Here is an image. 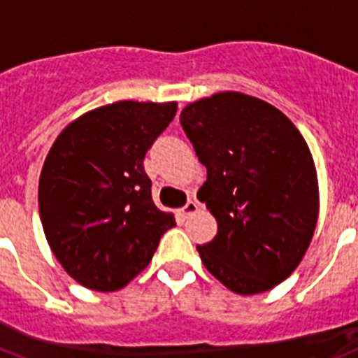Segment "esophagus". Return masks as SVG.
I'll return each instance as SVG.
<instances>
[{"mask_svg":"<svg viewBox=\"0 0 358 358\" xmlns=\"http://www.w3.org/2000/svg\"><path fill=\"white\" fill-rule=\"evenodd\" d=\"M198 209H200V206H198V202H194V200H189V202L185 203V206L182 207V209H180V211H182V215H184L185 218H187V216L194 215V213H196Z\"/></svg>","mask_w":358,"mask_h":358,"instance_id":"esophagus-1","label":"esophagus"}]
</instances>
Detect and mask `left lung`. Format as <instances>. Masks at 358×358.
Listing matches in <instances>:
<instances>
[{"label":"left lung","mask_w":358,"mask_h":358,"mask_svg":"<svg viewBox=\"0 0 358 358\" xmlns=\"http://www.w3.org/2000/svg\"><path fill=\"white\" fill-rule=\"evenodd\" d=\"M207 180L198 200L218 222L196 245L207 271L238 295L286 280L313 238L317 171L299 129L273 105L218 92L180 114Z\"/></svg>","instance_id":"obj_1"}]
</instances>
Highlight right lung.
Wrapping results in <instances>:
<instances>
[{
  "mask_svg": "<svg viewBox=\"0 0 358 358\" xmlns=\"http://www.w3.org/2000/svg\"><path fill=\"white\" fill-rule=\"evenodd\" d=\"M178 105L116 101L63 129L45 158L38 202L63 269L94 291L127 286L176 225L151 196L143 158Z\"/></svg>",
  "mask_w": 358,
  "mask_h": 358,
  "instance_id": "add662e5",
  "label": "right lung"
}]
</instances>
